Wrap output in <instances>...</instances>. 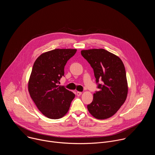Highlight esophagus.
I'll return each instance as SVG.
<instances>
[{
  "instance_id": "obj_1",
  "label": "esophagus",
  "mask_w": 155,
  "mask_h": 155,
  "mask_svg": "<svg viewBox=\"0 0 155 155\" xmlns=\"http://www.w3.org/2000/svg\"><path fill=\"white\" fill-rule=\"evenodd\" d=\"M81 94H82L81 92H80V91H77V95L78 96H80Z\"/></svg>"
}]
</instances>
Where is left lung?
I'll return each instance as SVG.
<instances>
[{
    "label": "left lung",
    "instance_id": "left-lung-1",
    "mask_svg": "<svg viewBox=\"0 0 155 155\" xmlns=\"http://www.w3.org/2000/svg\"><path fill=\"white\" fill-rule=\"evenodd\" d=\"M81 54L93 69L99 89L93 94V102L87 105L88 111L99 120L111 117L127 97L128 87L124 65L119 57L104 49L82 50Z\"/></svg>",
    "mask_w": 155,
    "mask_h": 155
}]
</instances>
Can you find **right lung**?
<instances>
[{"label":"right lung","mask_w":155,"mask_h":155,"mask_svg":"<svg viewBox=\"0 0 155 155\" xmlns=\"http://www.w3.org/2000/svg\"><path fill=\"white\" fill-rule=\"evenodd\" d=\"M76 51V49H55L41 54L34 64L28 90L38 109L48 118L64 117L75 96L59 84L66 63Z\"/></svg>","instance_id":"add662e5"}]
</instances>
